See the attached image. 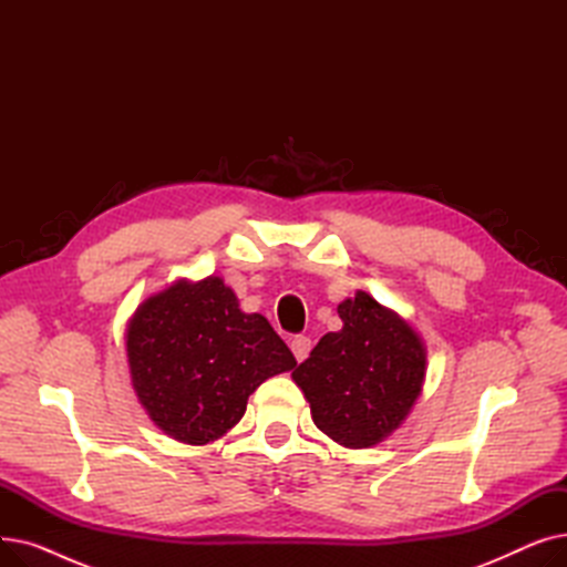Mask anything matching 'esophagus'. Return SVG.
<instances>
[{
	"mask_svg": "<svg viewBox=\"0 0 567 567\" xmlns=\"http://www.w3.org/2000/svg\"><path fill=\"white\" fill-rule=\"evenodd\" d=\"M310 349H312V340H310L308 336H296V338L291 340V351H293L296 361H299V363H303V361L308 359Z\"/></svg>",
	"mask_w": 567,
	"mask_h": 567,
	"instance_id": "34e87169",
	"label": "esophagus"
}]
</instances>
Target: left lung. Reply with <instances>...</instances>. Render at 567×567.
Wrapping results in <instances>:
<instances>
[{
  "label": "left lung",
  "mask_w": 567,
  "mask_h": 567,
  "mask_svg": "<svg viewBox=\"0 0 567 567\" xmlns=\"http://www.w3.org/2000/svg\"><path fill=\"white\" fill-rule=\"evenodd\" d=\"M342 329L326 333L291 379L315 425L344 449L391 436L423 391L427 351L409 321L368 291L338 306Z\"/></svg>",
  "instance_id": "left-lung-1"
}]
</instances>
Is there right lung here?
Wrapping results in <instances>:
<instances>
[{
    "mask_svg": "<svg viewBox=\"0 0 567 567\" xmlns=\"http://www.w3.org/2000/svg\"><path fill=\"white\" fill-rule=\"evenodd\" d=\"M126 353L148 419L190 445L227 434L259 385L296 365L268 319L238 308L218 276L148 296L128 321Z\"/></svg>",
    "mask_w": 567,
    "mask_h": 567,
    "instance_id": "right-lung-1",
    "label": "right lung"
}]
</instances>
